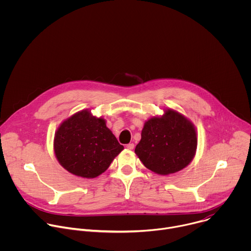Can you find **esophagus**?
Returning <instances> with one entry per match:
<instances>
[{
	"label": "esophagus",
	"mask_w": 251,
	"mask_h": 251,
	"mask_svg": "<svg viewBox=\"0 0 251 251\" xmlns=\"http://www.w3.org/2000/svg\"><path fill=\"white\" fill-rule=\"evenodd\" d=\"M126 148L128 150H133L134 149V144H133V143H129V144L126 145Z\"/></svg>",
	"instance_id": "esophagus-1"
}]
</instances>
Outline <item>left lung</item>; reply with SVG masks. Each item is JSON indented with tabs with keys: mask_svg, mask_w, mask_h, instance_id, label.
Wrapping results in <instances>:
<instances>
[{
	"mask_svg": "<svg viewBox=\"0 0 251 251\" xmlns=\"http://www.w3.org/2000/svg\"><path fill=\"white\" fill-rule=\"evenodd\" d=\"M198 134L195 125L174 109L149 118L142 129L135 153L147 169L170 175L186 168L195 158Z\"/></svg>",
	"mask_w": 251,
	"mask_h": 251,
	"instance_id": "left-lung-1",
	"label": "left lung"
}]
</instances>
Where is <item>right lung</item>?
Wrapping results in <instances>:
<instances>
[{"label": "right lung", "instance_id": "add662e5", "mask_svg": "<svg viewBox=\"0 0 251 251\" xmlns=\"http://www.w3.org/2000/svg\"><path fill=\"white\" fill-rule=\"evenodd\" d=\"M124 149L103 117L84 109L63 120L53 139L58 163L70 174L93 178L109 168Z\"/></svg>", "mask_w": 251, "mask_h": 251}]
</instances>
